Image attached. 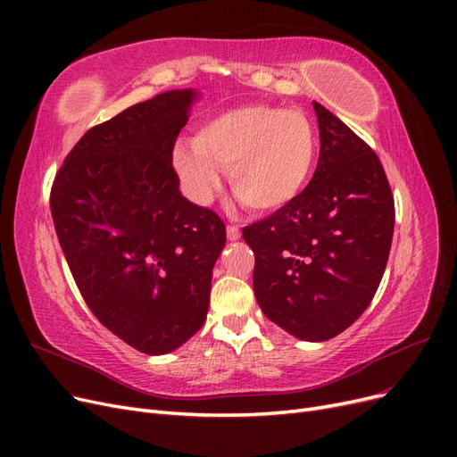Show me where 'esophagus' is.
Returning <instances> with one entry per match:
<instances>
[{
    "label": "esophagus",
    "instance_id": "34e87169",
    "mask_svg": "<svg viewBox=\"0 0 457 457\" xmlns=\"http://www.w3.org/2000/svg\"><path fill=\"white\" fill-rule=\"evenodd\" d=\"M227 237H228V240H238L240 238V228L237 225L230 223L227 227Z\"/></svg>",
    "mask_w": 457,
    "mask_h": 457
}]
</instances>
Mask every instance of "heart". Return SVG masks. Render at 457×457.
I'll return each instance as SVG.
<instances>
[{
	"label": "heart",
	"mask_w": 457,
	"mask_h": 457,
	"mask_svg": "<svg viewBox=\"0 0 457 457\" xmlns=\"http://www.w3.org/2000/svg\"><path fill=\"white\" fill-rule=\"evenodd\" d=\"M316 160V131L301 110L269 104L230 108L200 123L192 145L175 148V165L192 198L210 202L219 170L232 195L252 212H276L307 185Z\"/></svg>",
	"instance_id": "b5f03b06"
}]
</instances>
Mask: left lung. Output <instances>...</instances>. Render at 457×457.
<instances>
[{
    "instance_id": "1",
    "label": "left lung",
    "mask_w": 457,
    "mask_h": 457,
    "mask_svg": "<svg viewBox=\"0 0 457 457\" xmlns=\"http://www.w3.org/2000/svg\"><path fill=\"white\" fill-rule=\"evenodd\" d=\"M314 112L320 156L311 183L242 234L255 255L261 311L287 334L326 341L347 329L378 292L395 198L371 146L320 103Z\"/></svg>"
}]
</instances>
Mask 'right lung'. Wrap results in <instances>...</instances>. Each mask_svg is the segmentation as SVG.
<instances>
[{
    "label": "right lung",
    "instance_id": "1",
    "mask_svg": "<svg viewBox=\"0 0 457 457\" xmlns=\"http://www.w3.org/2000/svg\"><path fill=\"white\" fill-rule=\"evenodd\" d=\"M192 89L168 91L93 126L51 187V215L81 297L104 328L145 354L202 328L227 228L179 192L173 148Z\"/></svg>",
    "mask_w": 457,
    "mask_h": 457
}]
</instances>
